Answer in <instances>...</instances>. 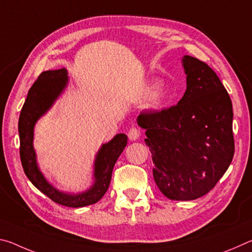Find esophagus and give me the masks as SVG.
I'll use <instances>...</instances> for the list:
<instances>
[{"instance_id":"1","label":"esophagus","mask_w":252,"mask_h":252,"mask_svg":"<svg viewBox=\"0 0 252 252\" xmlns=\"http://www.w3.org/2000/svg\"><path fill=\"white\" fill-rule=\"evenodd\" d=\"M127 136H129V139L132 140V141H135L140 136V130L136 129V127H130V130L127 131Z\"/></svg>"}]
</instances>
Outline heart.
I'll return each mask as SVG.
<instances>
[{
  "mask_svg": "<svg viewBox=\"0 0 252 252\" xmlns=\"http://www.w3.org/2000/svg\"><path fill=\"white\" fill-rule=\"evenodd\" d=\"M165 97H167L165 96V93L161 88L156 89L155 92L152 93L151 99H150V104L152 108H159V106H161L164 103Z\"/></svg>",
  "mask_w": 252,
  "mask_h": 252,
  "instance_id": "obj_1",
  "label": "heart"
}]
</instances>
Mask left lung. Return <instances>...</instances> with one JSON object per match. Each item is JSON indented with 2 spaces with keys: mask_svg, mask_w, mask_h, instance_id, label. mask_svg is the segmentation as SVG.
<instances>
[{
  "mask_svg": "<svg viewBox=\"0 0 252 252\" xmlns=\"http://www.w3.org/2000/svg\"><path fill=\"white\" fill-rule=\"evenodd\" d=\"M187 90L178 104L146 111L138 125L152 155L153 178L165 197L198 199L212 190L234 155L231 99L207 63L185 55Z\"/></svg>",
  "mask_w": 252,
  "mask_h": 252,
  "instance_id": "1",
  "label": "left lung"
}]
</instances>
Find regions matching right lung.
Wrapping results in <instances>:
<instances>
[{
	"instance_id": "add662e5",
	"label": "right lung",
	"mask_w": 252,
	"mask_h": 252,
	"mask_svg": "<svg viewBox=\"0 0 252 252\" xmlns=\"http://www.w3.org/2000/svg\"><path fill=\"white\" fill-rule=\"evenodd\" d=\"M66 74L64 67L42 72L29 90L19 119L20 158L24 173L42 193L62 206L81 208L97 202L106 192L114 164L126 147L127 136L125 133L117 134L110 142L102 144L94 161V183L84 192L64 193L46 181L36 163V155L33 148V130L36 121L64 90L69 80Z\"/></svg>"
}]
</instances>
